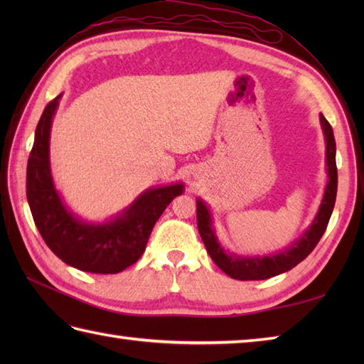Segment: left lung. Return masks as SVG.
<instances>
[{"label":"left lung","mask_w":364,"mask_h":364,"mask_svg":"<svg viewBox=\"0 0 364 364\" xmlns=\"http://www.w3.org/2000/svg\"><path fill=\"white\" fill-rule=\"evenodd\" d=\"M321 125L323 136H326V164H327V173L328 181L323 192V198L318 214L304 235H301L296 242H294L288 249H284L280 253L275 255H266V257H239L235 253H228L223 250L218 236H215V230L213 228V219L211 213L208 206L197 200V227L198 233L202 236V241L206 247L208 253H210L211 259L218 264L223 272L230 275L236 280H266V278L275 277L278 274L288 272L292 267H296L300 261H304L308 255L313 252V249L321 241L322 235L326 233V228L328 225L330 215L333 213L335 200H336V191H338V168H336V142L333 136V129H331L327 119L321 114Z\"/></svg>","instance_id":"left-lung-1"}]
</instances>
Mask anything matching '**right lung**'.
I'll list each match as a JSON object with an SVG mask.
<instances>
[{
  "mask_svg": "<svg viewBox=\"0 0 364 364\" xmlns=\"http://www.w3.org/2000/svg\"><path fill=\"white\" fill-rule=\"evenodd\" d=\"M56 97L37 123L26 168V197L38 233L65 264L92 274H119L142 257L154 223L168 203L183 194L181 183L146 189L117 218L89 223L67 210L54 188L50 168V131Z\"/></svg>",
  "mask_w": 364,
  "mask_h": 364,
  "instance_id": "add662e5",
  "label": "right lung"
}]
</instances>
